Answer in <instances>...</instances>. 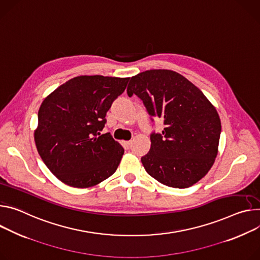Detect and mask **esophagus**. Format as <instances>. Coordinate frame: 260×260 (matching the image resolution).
Here are the masks:
<instances>
[{
	"instance_id": "1",
	"label": "esophagus",
	"mask_w": 260,
	"mask_h": 260,
	"mask_svg": "<svg viewBox=\"0 0 260 260\" xmlns=\"http://www.w3.org/2000/svg\"><path fill=\"white\" fill-rule=\"evenodd\" d=\"M122 144H123V146H125V147H129L131 144H132V141H123Z\"/></svg>"
}]
</instances>
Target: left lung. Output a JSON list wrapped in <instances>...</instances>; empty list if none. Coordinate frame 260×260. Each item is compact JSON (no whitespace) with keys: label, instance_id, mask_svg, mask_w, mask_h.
<instances>
[{"label":"left lung","instance_id":"left-lung-1","mask_svg":"<svg viewBox=\"0 0 260 260\" xmlns=\"http://www.w3.org/2000/svg\"><path fill=\"white\" fill-rule=\"evenodd\" d=\"M127 95H137L150 119L162 120L152 132L151 146L141 157L146 172L158 182L185 188L209 171L218 153L221 121L204 94L181 75L150 69L133 77Z\"/></svg>","mask_w":260,"mask_h":260}]
</instances>
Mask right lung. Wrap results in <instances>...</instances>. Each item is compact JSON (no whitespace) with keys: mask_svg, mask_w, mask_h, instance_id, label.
<instances>
[{"mask_svg":"<svg viewBox=\"0 0 260 260\" xmlns=\"http://www.w3.org/2000/svg\"><path fill=\"white\" fill-rule=\"evenodd\" d=\"M129 78L80 76L46 98L34 133L40 157L62 182L93 186L115 173L124 153L110 133L101 132L113 102Z\"/></svg>","mask_w":260,"mask_h":260,"instance_id":"right-lung-1","label":"right lung"}]
</instances>
